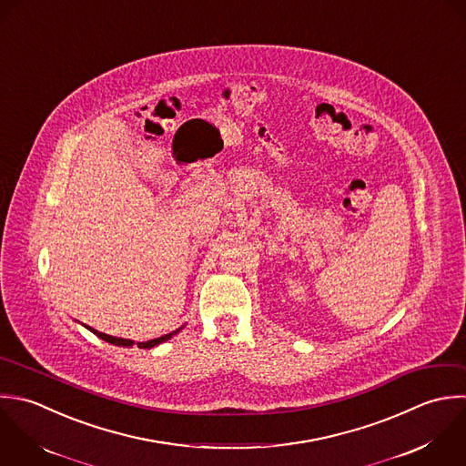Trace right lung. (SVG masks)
Masks as SVG:
<instances>
[{"label": "right lung", "instance_id": "add662e5", "mask_svg": "<svg viewBox=\"0 0 466 466\" xmlns=\"http://www.w3.org/2000/svg\"><path fill=\"white\" fill-rule=\"evenodd\" d=\"M90 332H94L99 339H103V341H106V343H110V345H116V347H132L134 345V341L132 339H123V338H114V336H108V334H103V332H97V330H94V329H90V327H86ZM179 330H176V332H170V334H165V336H161V338H156V339H150V341H145V343H137V347L139 349H152V347H157L159 343H163V341H167V339H170L174 334H177Z\"/></svg>", "mask_w": 466, "mask_h": 466}]
</instances>
